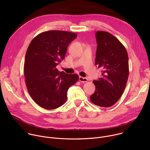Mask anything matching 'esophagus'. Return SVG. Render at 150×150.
<instances>
[{
	"instance_id": "esophagus-1",
	"label": "esophagus",
	"mask_w": 150,
	"mask_h": 150,
	"mask_svg": "<svg viewBox=\"0 0 150 150\" xmlns=\"http://www.w3.org/2000/svg\"><path fill=\"white\" fill-rule=\"evenodd\" d=\"M79 81L80 82H85L88 81V79L87 78H85V77H82V76H79Z\"/></svg>"
}]
</instances>
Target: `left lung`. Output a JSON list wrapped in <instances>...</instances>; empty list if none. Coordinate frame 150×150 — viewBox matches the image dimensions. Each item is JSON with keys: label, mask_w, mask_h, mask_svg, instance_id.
Listing matches in <instances>:
<instances>
[{"label": "left lung", "mask_w": 150, "mask_h": 150, "mask_svg": "<svg viewBox=\"0 0 150 150\" xmlns=\"http://www.w3.org/2000/svg\"><path fill=\"white\" fill-rule=\"evenodd\" d=\"M97 47L96 65L101 68L102 77L93 81L95 92L90 96L94 104L109 108L121 97L129 75L127 51L118 39L108 32L96 33Z\"/></svg>", "instance_id": "left-lung-1"}]
</instances>
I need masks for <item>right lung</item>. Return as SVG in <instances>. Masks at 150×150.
<instances>
[{
  "label": "right lung",
  "mask_w": 150,
  "mask_h": 150,
  "mask_svg": "<svg viewBox=\"0 0 150 150\" xmlns=\"http://www.w3.org/2000/svg\"><path fill=\"white\" fill-rule=\"evenodd\" d=\"M75 33L59 30L42 32L33 39L27 49L24 75L28 91L41 108L54 109L67 100L69 88L79 76L59 72L56 66L64 59Z\"/></svg>",
  "instance_id": "obj_1"
}]
</instances>
